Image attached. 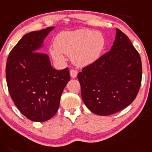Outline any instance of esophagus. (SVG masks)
Here are the masks:
<instances>
[{"label": "esophagus", "instance_id": "obj_1", "mask_svg": "<svg viewBox=\"0 0 152 152\" xmlns=\"http://www.w3.org/2000/svg\"><path fill=\"white\" fill-rule=\"evenodd\" d=\"M69 73H70V76L72 78H75V77H77V71L76 69H70Z\"/></svg>", "mask_w": 152, "mask_h": 152}]
</instances>
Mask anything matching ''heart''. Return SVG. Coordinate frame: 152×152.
<instances>
[{
    "mask_svg": "<svg viewBox=\"0 0 152 152\" xmlns=\"http://www.w3.org/2000/svg\"><path fill=\"white\" fill-rule=\"evenodd\" d=\"M54 45V48L50 49L54 59L63 60L62 53H64L71 56L72 61L76 65L84 67L98 59L105 47V40L98 32L80 29L58 34Z\"/></svg>",
    "mask_w": 152,
    "mask_h": 152,
    "instance_id": "1",
    "label": "heart"
}]
</instances>
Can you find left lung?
<instances>
[{"label":"left lung","instance_id":"left-lung-1","mask_svg":"<svg viewBox=\"0 0 152 152\" xmlns=\"http://www.w3.org/2000/svg\"><path fill=\"white\" fill-rule=\"evenodd\" d=\"M141 77L140 55L118 28L110 50L77 75L83 102L100 115H112L130 105L140 89Z\"/></svg>","mask_w":152,"mask_h":152}]
</instances>
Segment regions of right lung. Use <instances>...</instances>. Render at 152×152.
<instances>
[{
  "label": "right lung",
  "mask_w": 152,
  "mask_h": 152,
  "mask_svg": "<svg viewBox=\"0 0 152 152\" xmlns=\"http://www.w3.org/2000/svg\"><path fill=\"white\" fill-rule=\"evenodd\" d=\"M54 27L32 31L12 49L6 62V82L13 103L28 119L44 122L57 113L70 80L68 68L56 70L47 54L37 52Z\"/></svg>",
  "instance_id": "obj_1"
}]
</instances>
